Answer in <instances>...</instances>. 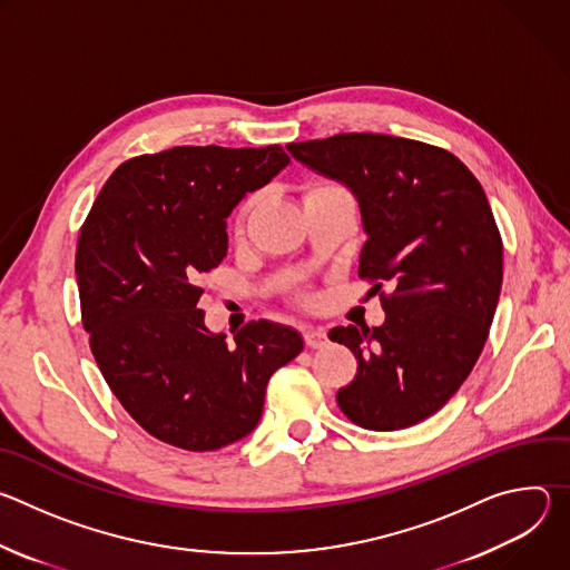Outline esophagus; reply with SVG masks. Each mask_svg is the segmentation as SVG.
Returning a JSON list of instances; mask_svg holds the SVG:
<instances>
[{
    "mask_svg": "<svg viewBox=\"0 0 570 570\" xmlns=\"http://www.w3.org/2000/svg\"><path fill=\"white\" fill-rule=\"evenodd\" d=\"M304 343L311 350H320L327 345V332H324L322 327H308V330H304Z\"/></svg>",
    "mask_w": 570,
    "mask_h": 570,
    "instance_id": "esophagus-1",
    "label": "esophagus"
}]
</instances>
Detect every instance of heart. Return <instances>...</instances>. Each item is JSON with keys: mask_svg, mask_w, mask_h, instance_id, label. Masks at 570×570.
<instances>
[{"mask_svg": "<svg viewBox=\"0 0 570 570\" xmlns=\"http://www.w3.org/2000/svg\"><path fill=\"white\" fill-rule=\"evenodd\" d=\"M324 189H343V187H338V185H315L308 194H313V191H324ZM257 205H259V196H257V194L248 196L246 200L240 203L238 214H236V234H243V229H246V225H248L250 216L255 214Z\"/></svg>", "mask_w": 570, "mask_h": 570, "instance_id": "obj_1", "label": "heart"}]
</instances>
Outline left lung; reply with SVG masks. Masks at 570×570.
<instances>
[{
	"mask_svg": "<svg viewBox=\"0 0 570 570\" xmlns=\"http://www.w3.org/2000/svg\"><path fill=\"white\" fill-rule=\"evenodd\" d=\"M311 171L358 200V277L381 293V327H334L358 361L338 390L341 411L370 431L424 422L473 370L503 282V240L475 176L444 148L374 132L286 146Z\"/></svg>",
	"mask_w": 570,
	"mask_h": 570,
	"instance_id": "8db88e82",
	"label": "left lung"
}]
</instances>
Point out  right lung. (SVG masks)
<instances>
[{"label":"right lung","mask_w":570,"mask_h":570,"mask_svg":"<svg viewBox=\"0 0 570 570\" xmlns=\"http://www.w3.org/2000/svg\"><path fill=\"white\" fill-rule=\"evenodd\" d=\"M288 161L282 146L139 155L80 227L76 282L95 361L128 415L171 446L216 451L253 433L271 376L304 347L271 320L227 343L198 308V279L227 255L225 218Z\"/></svg>","instance_id":"add662e5"}]
</instances>
